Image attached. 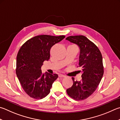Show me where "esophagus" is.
<instances>
[{"label": "esophagus", "instance_id": "obj_1", "mask_svg": "<svg viewBox=\"0 0 120 120\" xmlns=\"http://www.w3.org/2000/svg\"><path fill=\"white\" fill-rule=\"evenodd\" d=\"M59 78H64L65 77V76L63 75H59Z\"/></svg>", "mask_w": 120, "mask_h": 120}]
</instances>
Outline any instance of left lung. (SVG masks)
Instances as JSON below:
<instances>
[{"label":"left lung","instance_id":"8db88e82","mask_svg":"<svg viewBox=\"0 0 120 120\" xmlns=\"http://www.w3.org/2000/svg\"><path fill=\"white\" fill-rule=\"evenodd\" d=\"M66 39L80 48L79 64L82 69V80L75 81L72 78L73 84L67 92L74 100L80 101L90 97L101 81L104 73L102 54L97 45L84 36H69Z\"/></svg>","mask_w":120,"mask_h":120}]
</instances>
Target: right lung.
Segmentation results:
<instances>
[{"label":"right lung","instance_id":"right-lung-1","mask_svg":"<svg viewBox=\"0 0 120 120\" xmlns=\"http://www.w3.org/2000/svg\"><path fill=\"white\" fill-rule=\"evenodd\" d=\"M64 36L39 35L29 39L17 54L16 75L24 91L32 98L41 99L49 94L56 74H42L41 67L50 59V50Z\"/></svg>","mask_w":120,"mask_h":120}]
</instances>
